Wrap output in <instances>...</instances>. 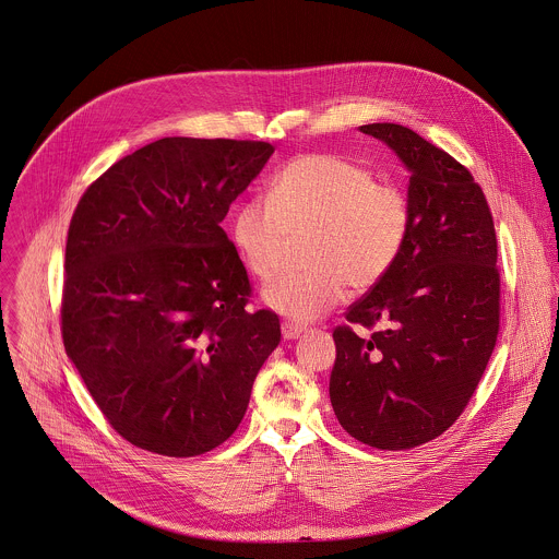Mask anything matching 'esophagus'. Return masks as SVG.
<instances>
[{"instance_id":"1","label":"esophagus","mask_w":559,"mask_h":559,"mask_svg":"<svg viewBox=\"0 0 559 559\" xmlns=\"http://www.w3.org/2000/svg\"><path fill=\"white\" fill-rule=\"evenodd\" d=\"M281 330H283V338L292 341V338H298V336L305 332V325H300V323H294V321H283Z\"/></svg>"}]
</instances>
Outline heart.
<instances>
[{
  "label": "heart",
  "instance_id": "obj_1",
  "mask_svg": "<svg viewBox=\"0 0 559 559\" xmlns=\"http://www.w3.org/2000/svg\"><path fill=\"white\" fill-rule=\"evenodd\" d=\"M305 236L307 267L263 289L270 309L310 321L347 294L377 287L399 263L412 236V205L403 188L377 180L369 167L338 154H305L270 182L267 201L238 205L231 240L250 274L270 281L292 238Z\"/></svg>",
  "mask_w": 559,
  "mask_h": 559
}]
</instances>
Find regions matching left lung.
Returning a JSON list of instances; mask_svg holds the SVG:
<instances>
[{
	"label": "left lung",
	"instance_id": "1",
	"mask_svg": "<svg viewBox=\"0 0 559 559\" xmlns=\"http://www.w3.org/2000/svg\"><path fill=\"white\" fill-rule=\"evenodd\" d=\"M360 130L385 141L412 174V236L394 270L334 328L330 401L358 441L407 450L459 420L493 354L496 225L483 188L448 152L407 126ZM352 322L372 334L358 337Z\"/></svg>",
	"mask_w": 559,
	"mask_h": 559
}]
</instances>
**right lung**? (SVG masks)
<instances>
[{
	"instance_id": "add662e5",
	"label": "right lung",
	"mask_w": 559,
	"mask_h": 559,
	"mask_svg": "<svg viewBox=\"0 0 559 559\" xmlns=\"http://www.w3.org/2000/svg\"><path fill=\"white\" fill-rule=\"evenodd\" d=\"M272 152L265 141L165 136L111 165L76 203L63 347L136 448L197 456L227 441L281 343L276 312L247 310L249 274L221 227Z\"/></svg>"
}]
</instances>
